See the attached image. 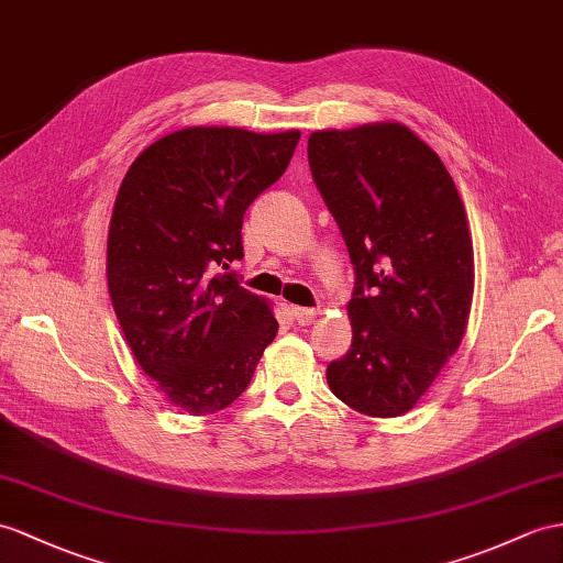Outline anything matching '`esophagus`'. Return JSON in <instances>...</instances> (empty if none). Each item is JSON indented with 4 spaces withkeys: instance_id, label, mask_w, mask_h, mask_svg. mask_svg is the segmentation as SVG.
I'll use <instances>...</instances> for the list:
<instances>
[{
    "instance_id": "esophagus-1",
    "label": "esophagus",
    "mask_w": 563,
    "mask_h": 563,
    "mask_svg": "<svg viewBox=\"0 0 563 563\" xmlns=\"http://www.w3.org/2000/svg\"><path fill=\"white\" fill-rule=\"evenodd\" d=\"M291 312H294V318H296L298 324H312L314 320L320 318V312L312 310V308H291Z\"/></svg>"
}]
</instances>
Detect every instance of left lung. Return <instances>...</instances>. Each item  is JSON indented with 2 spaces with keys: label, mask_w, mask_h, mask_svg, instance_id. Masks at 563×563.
Instances as JSON below:
<instances>
[{
  "label": "left lung",
  "mask_w": 563,
  "mask_h": 563,
  "mask_svg": "<svg viewBox=\"0 0 563 563\" xmlns=\"http://www.w3.org/2000/svg\"><path fill=\"white\" fill-rule=\"evenodd\" d=\"M308 162L355 267L353 341L327 365V385L363 416H404L468 324L475 263L463 200L434 150L396 121L314 131Z\"/></svg>",
  "instance_id": "1"
}]
</instances>
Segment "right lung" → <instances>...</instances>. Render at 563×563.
Returning a JSON list of instances; mask_svg holds the SVG:
<instances>
[{
  "mask_svg": "<svg viewBox=\"0 0 563 563\" xmlns=\"http://www.w3.org/2000/svg\"><path fill=\"white\" fill-rule=\"evenodd\" d=\"M300 131L188 126L147 145L119 186L107 236L109 298L135 361L190 416L234 404L277 336L243 289L249 205L289 167Z\"/></svg>",
  "mask_w": 563,
  "mask_h": 563,
  "instance_id": "right-lung-1",
  "label": "right lung"
}]
</instances>
